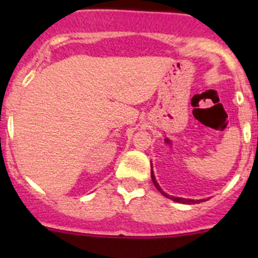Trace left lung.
Returning <instances> with one entry per match:
<instances>
[{"label": "left lung", "mask_w": 258, "mask_h": 258, "mask_svg": "<svg viewBox=\"0 0 258 258\" xmlns=\"http://www.w3.org/2000/svg\"><path fill=\"white\" fill-rule=\"evenodd\" d=\"M151 177H152V182H153V184H155V187L156 188L158 189V191L161 192V194L163 195V196L165 197H167V199H171L172 200V201H176V202H179V204H188V205H192V204H199V202H201L202 200H197V201H195V200H187V199H179V197H175V196H170V195H167V194H165V192L162 191V189H161V187L158 186V183H157V181H156V178H155V176H153V172H152V168H151Z\"/></svg>", "instance_id": "8db88e82"}]
</instances>
